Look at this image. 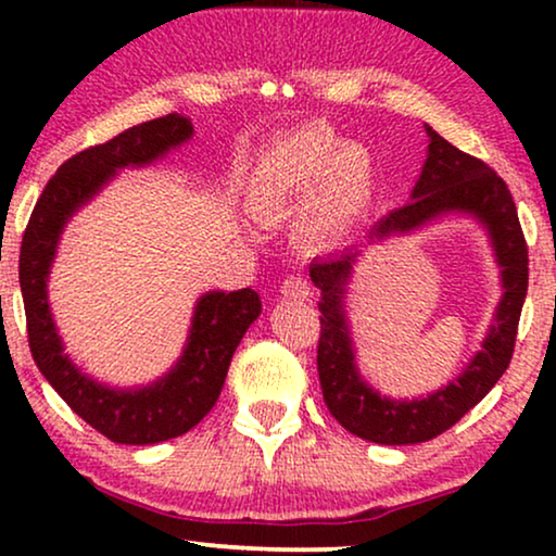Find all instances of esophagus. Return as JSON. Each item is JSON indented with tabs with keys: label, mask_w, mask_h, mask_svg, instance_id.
Returning <instances> with one entry per match:
<instances>
[{
	"label": "esophagus",
	"mask_w": 556,
	"mask_h": 556,
	"mask_svg": "<svg viewBox=\"0 0 556 556\" xmlns=\"http://www.w3.org/2000/svg\"><path fill=\"white\" fill-rule=\"evenodd\" d=\"M280 291H283L286 299L303 301V299H308V295H311V286L303 276H291V278L283 280V288H280Z\"/></svg>",
	"instance_id": "esophagus-1"
}]
</instances>
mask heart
I'll return each instance as SVG.
<instances>
[{"instance_id": "b5f03b06", "label": "heart", "mask_w": 556, "mask_h": 556, "mask_svg": "<svg viewBox=\"0 0 556 556\" xmlns=\"http://www.w3.org/2000/svg\"><path fill=\"white\" fill-rule=\"evenodd\" d=\"M377 194L369 151L318 128L280 136L257 156L250 197L263 217L299 212V235L314 248L346 240Z\"/></svg>"}]
</instances>
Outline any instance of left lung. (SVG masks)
<instances>
[{"mask_svg":"<svg viewBox=\"0 0 556 556\" xmlns=\"http://www.w3.org/2000/svg\"><path fill=\"white\" fill-rule=\"evenodd\" d=\"M428 131V159L405 207L390 212L371 227V240L413 232L443 215H470L485 227L501 265L504 295L493 316L489 337L463 375L422 400H390L364 382L356 371L349 337L344 293L362 250L311 263V280L321 291V339H318V379L324 402L341 428L379 445H413L438 438L473 409L511 362L519 316L529 286V250L523 240L514 197L506 181L481 159L455 149L438 131Z\"/></svg>","mask_w":556,"mask_h":556,"instance_id":"obj_1","label":"left lung"}]
</instances>
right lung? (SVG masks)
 <instances>
[{
  "mask_svg": "<svg viewBox=\"0 0 556 556\" xmlns=\"http://www.w3.org/2000/svg\"><path fill=\"white\" fill-rule=\"evenodd\" d=\"M192 131V121L169 113L78 151L42 189L22 235L20 288L33 359L73 413L113 443L154 445L192 430L215 407L235 349L263 308L261 295L250 288L204 293L197 301L179 362L169 375L141 390H113L96 382L63 354L48 303V276L65 223L93 200L118 169L156 162L185 143Z\"/></svg>",
  "mask_w": 556,
  "mask_h": 556,
  "instance_id": "add662e5",
  "label": "right lung"
}]
</instances>
